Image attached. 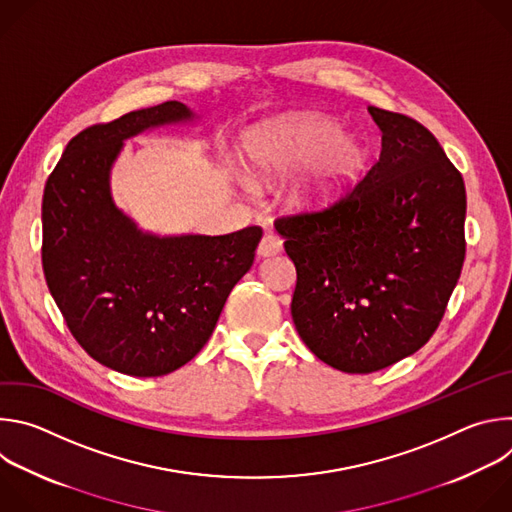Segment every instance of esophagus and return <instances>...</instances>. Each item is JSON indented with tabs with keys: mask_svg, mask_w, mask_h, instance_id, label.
I'll list each match as a JSON object with an SVG mask.
<instances>
[{
	"mask_svg": "<svg viewBox=\"0 0 512 512\" xmlns=\"http://www.w3.org/2000/svg\"><path fill=\"white\" fill-rule=\"evenodd\" d=\"M281 251V241L275 237V235H265L263 239H261V243H259V247H257V253L261 255V257H273V255H277Z\"/></svg>",
	"mask_w": 512,
	"mask_h": 512,
	"instance_id": "1",
	"label": "esophagus"
}]
</instances>
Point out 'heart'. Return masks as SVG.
Wrapping results in <instances>:
<instances>
[{
	"label": "heart",
	"instance_id": "heart-1",
	"mask_svg": "<svg viewBox=\"0 0 512 512\" xmlns=\"http://www.w3.org/2000/svg\"><path fill=\"white\" fill-rule=\"evenodd\" d=\"M289 202L302 212L334 206L358 180L364 150L352 133L322 115L283 117L259 129L247 152V174L271 182L294 172Z\"/></svg>",
	"mask_w": 512,
	"mask_h": 512
}]
</instances>
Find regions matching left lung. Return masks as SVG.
Instances as JSON below:
<instances>
[{
	"label": "left lung",
	"instance_id": "1",
	"mask_svg": "<svg viewBox=\"0 0 512 512\" xmlns=\"http://www.w3.org/2000/svg\"><path fill=\"white\" fill-rule=\"evenodd\" d=\"M381 156L322 212L281 216L298 283L291 318L342 373H375L417 352L440 326L466 255L464 178L429 129L369 107Z\"/></svg>",
	"mask_w": 512,
	"mask_h": 512
}]
</instances>
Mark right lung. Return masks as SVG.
<instances>
[{
  "label": "right lung",
  "mask_w": 512,
  "mask_h": 512,
  "mask_svg": "<svg viewBox=\"0 0 512 512\" xmlns=\"http://www.w3.org/2000/svg\"><path fill=\"white\" fill-rule=\"evenodd\" d=\"M180 101L131 111L72 137L42 198V267L70 334L105 367L162 377L208 342L263 231L172 235L141 231L113 200L111 168L123 141L188 123Z\"/></svg>",
  "instance_id": "1"
}]
</instances>
